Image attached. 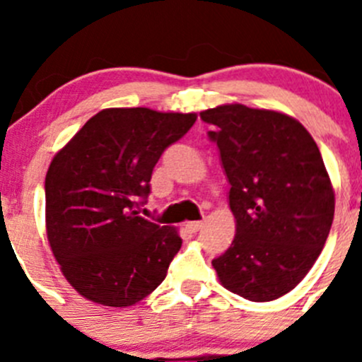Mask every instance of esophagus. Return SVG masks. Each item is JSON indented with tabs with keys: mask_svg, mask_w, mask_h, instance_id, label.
I'll list each match as a JSON object with an SVG mask.
<instances>
[{
	"mask_svg": "<svg viewBox=\"0 0 362 362\" xmlns=\"http://www.w3.org/2000/svg\"><path fill=\"white\" fill-rule=\"evenodd\" d=\"M185 228H187L188 233H196V232H199L201 228H203V223H201V221H194V223H187V225H185Z\"/></svg>",
	"mask_w": 362,
	"mask_h": 362,
	"instance_id": "esophagus-1",
	"label": "esophagus"
}]
</instances>
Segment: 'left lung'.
Here are the masks:
<instances>
[{"label": "left lung", "mask_w": 362, "mask_h": 362, "mask_svg": "<svg viewBox=\"0 0 362 362\" xmlns=\"http://www.w3.org/2000/svg\"><path fill=\"white\" fill-rule=\"evenodd\" d=\"M214 124L230 183L235 238L212 264L221 284L248 300L288 293L313 267L334 221L335 196L321 152L297 119L276 110L221 105Z\"/></svg>", "instance_id": "8db88e82"}]
</instances>
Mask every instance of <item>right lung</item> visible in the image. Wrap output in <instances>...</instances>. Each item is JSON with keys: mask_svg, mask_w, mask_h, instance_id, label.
Listing matches in <instances>:
<instances>
[{"mask_svg": "<svg viewBox=\"0 0 362 362\" xmlns=\"http://www.w3.org/2000/svg\"><path fill=\"white\" fill-rule=\"evenodd\" d=\"M196 114L105 108L54 156L45 177L47 238L76 292L105 306H130L166 277L181 248L172 226L137 209L161 153Z\"/></svg>", "mask_w": 362, "mask_h": 362, "instance_id": "1", "label": "right lung"}]
</instances>
